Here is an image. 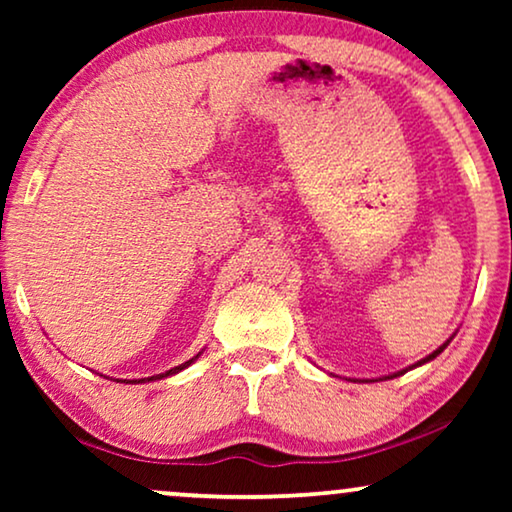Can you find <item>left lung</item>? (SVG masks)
Returning <instances> with one entry per match:
<instances>
[{
	"label": "left lung",
	"instance_id": "left-lung-1",
	"mask_svg": "<svg viewBox=\"0 0 512 512\" xmlns=\"http://www.w3.org/2000/svg\"><path fill=\"white\" fill-rule=\"evenodd\" d=\"M452 338H454V335H452ZM452 338H450V340H452ZM450 340H447V342H443V345H440V347L436 349V352H431L429 356H424V359H422V361H417V363H415V366H410V368H405V370H398V373H394V375H389V377H384V380H391V377H398V375L408 373V370H412V368H417V366H424V363H429V361H433V359H436V356H438L440 352H443V349H445L447 345H450ZM356 382H359V380H356ZM363 382H368V380H363Z\"/></svg>",
	"mask_w": 512,
	"mask_h": 512
}]
</instances>
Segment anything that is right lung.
I'll list each match as a JSON object with an SVG mask.
<instances>
[{"instance_id": "add662e5", "label": "right lung", "mask_w": 512, "mask_h": 512, "mask_svg": "<svg viewBox=\"0 0 512 512\" xmlns=\"http://www.w3.org/2000/svg\"><path fill=\"white\" fill-rule=\"evenodd\" d=\"M202 354V352H200ZM200 354H195L193 356V359H188L186 363H181V366H174V368H170V370H165V373H160V375H153V377H142V380H118V382H125V384H142V382H146V380H163V377H170V375H177V373H181V370H184V368H188V366H191V363L195 361V359H198V356Z\"/></svg>"}]
</instances>
